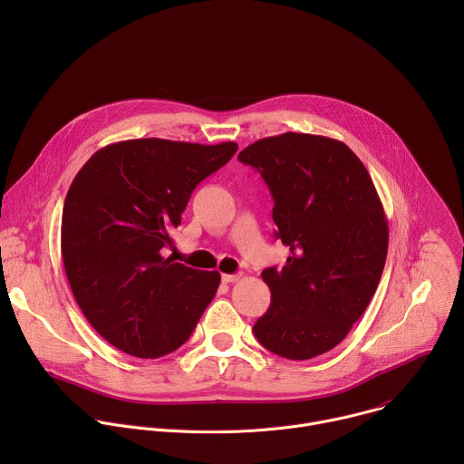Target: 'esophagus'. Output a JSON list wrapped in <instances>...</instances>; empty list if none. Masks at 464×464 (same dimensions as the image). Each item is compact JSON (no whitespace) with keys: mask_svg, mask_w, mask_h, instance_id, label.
<instances>
[{"mask_svg":"<svg viewBox=\"0 0 464 464\" xmlns=\"http://www.w3.org/2000/svg\"><path fill=\"white\" fill-rule=\"evenodd\" d=\"M240 277H242V274H222L224 283H237V281H240Z\"/></svg>","mask_w":464,"mask_h":464,"instance_id":"esophagus-1","label":"esophagus"}]
</instances>
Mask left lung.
<instances>
[{
  "mask_svg": "<svg viewBox=\"0 0 464 464\" xmlns=\"http://www.w3.org/2000/svg\"><path fill=\"white\" fill-rule=\"evenodd\" d=\"M238 161L274 198L286 264L262 279L272 303L253 334L277 356L310 360L334 349L369 306L387 256V220L374 183L342 141L297 134L264 138Z\"/></svg>",
  "mask_w": 464,
  "mask_h": 464,
  "instance_id": "1",
  "label": "left lung"
}]
</instances>
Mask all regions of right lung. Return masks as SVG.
Returning a JSON list of instances; mask_svg holds the SVG:
<instances>
[{"instance_id":"right-lung-1","label":"right lung","mask_w":464,"mask_h":464,"mask_svg":"<svg viewBox=\"0 0 464 464\" xmlns=\"http://www.w3.org/2000/svg\"><path fill=\"white\" fill-rule=\"evenodd\" d=\"M237 149L128 140L97 150L75 176L62 211L63 268L86 319L119 351L170 354L213 301L218 272L163 253L196 185Z\"/></svg>"}]
</instances>
